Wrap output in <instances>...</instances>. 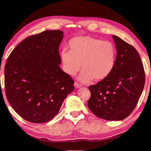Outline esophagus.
<instances>
[{"instance_id": "esophagus-1", "label": "esophagus", "mask_w": 151, "mask_h": 151, "mask_svg": "<svg viewBox=\"0 0 151 151\" xmlns=\"http://www.w3.org/2000/svg\"><path fill=\"white\" fill-rule=\"evenodd\" d=\"M82 85L81 84H78V82H75V87L76 88H81V87H82Z\"/></svg>"}]
</instances>
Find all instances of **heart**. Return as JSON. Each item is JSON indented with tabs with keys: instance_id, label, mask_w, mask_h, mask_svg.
Wrapping results in <instances>:
<instances>
[{
	"instance_id": "b5f03b06",
	"label": "heart",
	"mask_w": 151,
	"mask_h": 151,
	"mask_svg": "<svg viewBox=\"0 0 151 151\" xmlns=\"http://www.w3.org/2000/svg\"><path fill=\"white\" fill-rule=\"evenodd\" d=\"M70 51L63 50L60 54L63 69L70 76L83 70L78 80L83 83L93 78L101 81L113 70L117 50L113 43L91 36L73 38L69 41Z\"/></svg>"
}]
</instances>
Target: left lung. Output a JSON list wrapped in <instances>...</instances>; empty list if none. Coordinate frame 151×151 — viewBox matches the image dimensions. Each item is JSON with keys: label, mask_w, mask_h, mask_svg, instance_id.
Masks as SVG:
<instances>
[{"label": "left lung", "mask_w": 151, "mask_h": 151, "mask_svg": "<svg viewBox=\"0 0 151 151\" xmlns=\"http://www.w3.org/2000/svg\"><path fill=\"white\" fill-rule=\"evenodd\" d=\"M117 50L115 67L106 78L89 86L88 106L96 116L108 121L127 117L136 108L145 85V73L138 52L112 36Z\"/></svg>", "instance_id": "left-lung-1"}]
</instances>
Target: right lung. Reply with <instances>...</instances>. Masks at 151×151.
I'll return each instance as SVG.
<instances>
[{
    "label": "right lung",
    "mask_w": 151,
    "mask_h": 151,
    "mask_svg": "<svg viewBox=\"0 0 151 151\" xmlns=\"http://www.w3.org/2000/svg\"><path fill=\"white\" fill-rule=\"evenodd\" d=\"M61 30L30 36L12 50L4 68L6 98L27 121L43 123L58 113L74 90V81L59 66Z\"/></svg>",
    "instance_id": "add662e5"
}]
</instances>
